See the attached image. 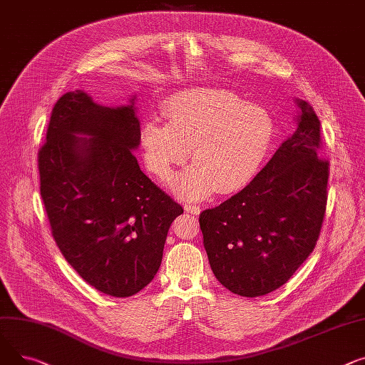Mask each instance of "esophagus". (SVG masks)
<instances>
[{"label": "esophagus", "mask_w": 365, "mask_h": 365, "mask_svg": "<svg viewBox=\"0 0 365 365\" xmlns=\"http://www.w3.org/2000/svg\"><path fill=\"white\" fill-rule=\"evenodd\" d=\"M184 209H185V212L191 213V215H199L200 210H202L199 206H196V205H191V203H187V205L184 206Z\"/></svg>", "instance_id": "34e87169"}]
</instances>
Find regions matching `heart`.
Returning <instances> with one entry per match:
<instances>
[{
    "label": "heart",
    "mask_w": 365,
    "mask_h": 365,
    "mask_svg": "<svg viewBox=\"0 0 365 365\" xmlns=\"http://www.w3.org/2000/svg\"><path fill=\"white\" fill-rule=\"evenodd\" d=\"M163 115L140 130L144 163L168 180L190 156L196 160L170 181L175 196L202 200L220 190L234 192L259 174L275 140V120L258 104L218 88H191L168 97Z\"/></svg>",
    "instance_id": "obj_1"
}]
</instances>
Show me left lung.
Segmentation results:
<instances>
[{
  "instance_id": "obj_1",
  "label": "left lung",
  "mask_w": 365,
  "mask_h": 365,
  "mask_svg": "<svg viewBox=\"0 0 365 365\" xmlns=\"http://www.w3.org/2000/svg\"><path fill=\"white\" fill-rule=\"evenodd\" d=\"M296 131L240 192L200 213L210 268L230 292L256 297L282 287L314 250L327 203L329 162L318 159L319 120L294 100Z\"/></svg>"
}]
</instances>
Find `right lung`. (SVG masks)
Returning a JSON list of instances; mask_svg holds the SVG:
<instances>
[{
    "mask_svg": "<svg viewBox=\"0 0 365 365\" xmlns=\"http://www.w3.org/2000/svg\"><path fill=\"white\" fill-rule=\"evenodd\" d=\"M135 101L109 107L83 90L66 93L38 153L41 197L60 252L85 282L115 297L153 280L169 227L184 212L134 156Z\"/></svg>",
    "mask_w": 365,
    "mask_h": 365,
    "instance_id": "obj_1",
    "label": "right lung"
}]
</instances>
